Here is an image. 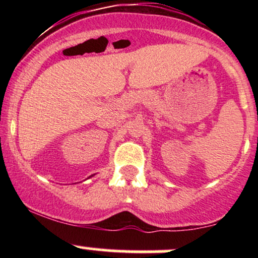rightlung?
Segmentation results:
<instances>
[{"mask_svg":"<svg viewBox=\"0 0 258 258\" xmlns=\"http://www.w3.org/2000/svg\"><path fill=\"white\" fill-rule=\"evenodd\" d=\"M94 176V174H92V176H90V177H88V178H91V177H93Z\"/></svg>","mask_w":258,"mask_h":258,"instance_id":"right-lung-1","label":"right lung"}]
</instances>
